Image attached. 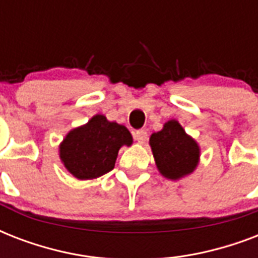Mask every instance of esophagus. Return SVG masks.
I'll return each mask as SVG.
<instances>
[{"label": "esophagus", "mask_w": 258, "mask_h": 258, "mask_svg": "<svg viewBox=\"0 0 258 258\" xmlns=\"http://www.w3.org/2000/svg\"><path fill=\"white\" fill-rule=\"evenodd\" d=\"M134 138H135V141H138L139 143H146L149 135H147V131H146V130H138V131H135V134H134Z\"/></svg>", "instance_id": "esophagus-1"}]
</instances>
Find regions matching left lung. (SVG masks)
<instances>
[{
    "label": "left lung",
    "instance_id": "obj_1",
    "mask_svg": "<svg viewBox=\"0 0 258 258\" xmlns=\"http://www.w3.org/2000/svg\"><path fill=\"white\" fill-rule=\"evenodd\" d=\"M150 147L158 171L167 179L178 180L190 175L200 163V145L175 119L166 121L161 131L151 134Z\"/></svg>",
    "mask_w": 258,
    "mask_h": 258
}]
</instances>
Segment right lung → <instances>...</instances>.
<instances>
[{
  "instance_id": "1",
  "label": "right lung",
  "mask_w": 258,
  "mask_h": 258,
  "mask_svg": "<svg viewBox=\"0 0 258 258\" xmlns=\"http://www.w3.org/2000/svg\"><path fill=\"white\" fill-rule=\"evenodd\" d=\"M131 145L133 135L127 127L97 113L67 134L58 146V155L75 178L95 179L115 167L120 147Z\"/></svg>"
}]
</instances>
